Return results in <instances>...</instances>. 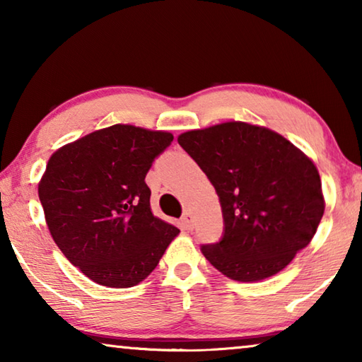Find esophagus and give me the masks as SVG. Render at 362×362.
I'll use <instances>...</instances> for the list:
<instances>
[{
  "label": "esophagus",
  "mask_w": 362,
  "mask_h": 362,
  "mask_svg": "<svg viewBox=\"0 0 362 362\" xmlns=\"http://www.w3.org/2000/svg\"><path fill=\"white\" fill-rule=\"evenodd\" d=\"M182 226H183V228H185L187 231L193 230V214H192V211H187L185 214H183V217H182Z\"/></svg>",
  "instance_id": "esophagus-1"
}]
</instances>
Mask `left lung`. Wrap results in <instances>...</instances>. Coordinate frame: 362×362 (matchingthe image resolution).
I'll return each mask as SVG.
<instances>
[{
  "label": "left lung",
  "mask_w": 362,
  "mask_h": 362,
  "mask_svg": "<svg viewBox=\"0 0 362 362\" xmlns=\"http://www.w3.org/2000/svg\"><path fill=\"white\" fill-rule=\"evenodd\" d=\"M177 140L220 198L223 238L201 250L226 278L267 279L313 240L326 207L321 177L286 137L265 126L226 121Z\"/></svg>",
  "instance_id": "8db88e82"
}]
</instances>
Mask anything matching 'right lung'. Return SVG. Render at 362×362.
Instances as JSON below:
<instances>
[{"mask_svg": "<svg viewBox=\"0 0 362 362\" xmlns=\"http://www.w3.org/2000/svg\"><path fill=\"white\" fill-rule=\"evenodd\" d=\"M174 140L113 124L60 146L38 183L59 249L90 281L126 289L148 276L180 230L153 216L145 175Z\"/></svg>", "mask_w": 362, "mask_h": 362, "instance_id": "1", "label": "right lung"}]
</instances>
